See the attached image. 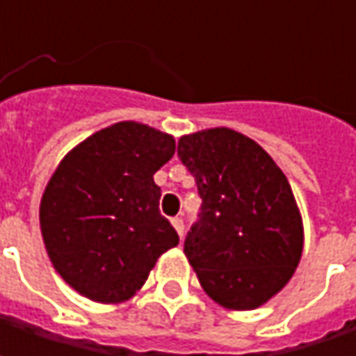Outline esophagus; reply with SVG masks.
Wrapping results in <instances>:
<instances>
[{
	"instance_id": "1",
	"label": "esophagus",
	"mask_w": 356,
	"mask_h": 356,
	"mask_svg": "<svg viewBox=\"0 0 356 356\" xmlns=\"http://www.w3.org/2000/svg\"><path fill=\"white\" fill-rule=\"evenodd\" d=\"M172 226L176 227V232H178L180 238L184 236V220L182 218H172Z\"/></svg>"
}]
</instances>
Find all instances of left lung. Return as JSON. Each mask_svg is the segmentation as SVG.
I'll return each mask as SVG.
<instances>
[{"mask_svg": "<svg viewBox=\"0 0 356 356\" xmlns=\"http://www.w3.org/2000/svg\"><path fill=\"white\" fill-rule=\"evenodd\" d=\"M202 198L184 253L204 291L229 309H255L291 280L303 226L285 174L252 138L229 129L178 140Z\"/></svg>", "mask_w": 356, "mask_h": 356, "instance_id": "8db88e82", "label": "left lung"}]
</instances>
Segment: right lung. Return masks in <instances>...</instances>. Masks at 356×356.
<instances>
[{
    "label": "right lung",
    "instance_id": "obj_1",
    "mask_svg": "<svg viewBox=\"0 0 356 356\" xmlns=\"http://www.w3.org/2000/svg\"><path fill=\"white\" fill-rule=\"evenodd\" d=\"M170 134L138 122L99 130L63 158L39 222L61 277L99 303L136 293L178 234L160 213L154 174L174 156Z\"/></svg>",
    "mask_w": 356,
    "mask_h": 356
}]
</instances>
